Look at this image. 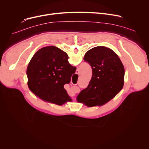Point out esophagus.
Returning <instances> with one entry per match:
<instances>
[{"mask_svg": "<svg viewBox=\"0 0 149 149\" xmlns=\"http://www.w3.org/2000/svg\"><path fill=\"white\" fill-rule=\"evenodd\" d=\"M77 74H79V72L78 71V70H77Z\"/></svg>", "mask_w": 149, "mask_h": 149, "instance_id": "1", "label": "esophagus"}]
</instances>
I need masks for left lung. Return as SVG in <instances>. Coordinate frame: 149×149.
Returning <instances> with one entry per match:
<instances>
[{
  "mask_svg": "<svg viewBox=\"0 0 149 149\" xmlns=\"http://www.w3.org/2000/svg\"><path fill=\"white\" fill-rule=\"evenodd\" d=\"M84 61L92 68L88 87L82 90L77 100L89 107L103 105L123 88L124 68L118 56L105 46H97L86 53Z\"/></svg>",
  "mask_w": 149,
  "mask_h": 149,
  "instance_id": "obj_1",
  "label": "left lung"
}]
</instances>
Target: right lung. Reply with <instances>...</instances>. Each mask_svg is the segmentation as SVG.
<instances>
[{"label":"right lung","instance_id":"add662e5","mask_svg":"<svg viewBox=\"0 0 149 149\" xmlns=\"http://www.w3.org/2000/svg\"><path fill=\"white\" fill-rule=\"evenodd\" d=\"M75 70L65 52L56 46L44 47L29 63L26 71L29 88L41 99L62 105L69 98L64 85L70 83Z\"/></svg>","mask_w":149,"mask_h":149}]
</instances>
